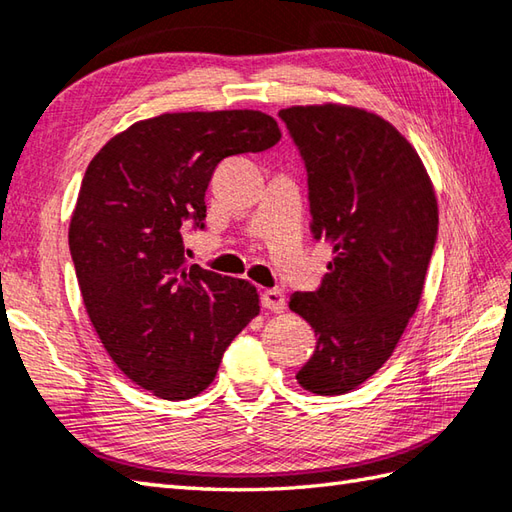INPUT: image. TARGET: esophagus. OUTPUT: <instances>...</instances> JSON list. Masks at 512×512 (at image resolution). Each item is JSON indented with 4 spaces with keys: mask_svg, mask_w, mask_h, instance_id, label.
Segmentation results:
<instances>
[{
    "mask_svg": "<svg viewBox=\"0 0 512 512\" xmlns=\"http://www.w3.org/2000/svg\"><path fill=\"white\" fill-rule=\"evenodd\" d=\"M262 308L268 312H284L286 310V297L284 292L277 288H270L262 292Z\"/></svg>",
    "mask_w": 512,
    "mask_h": 512,
    "instance_id": "1",
    "label": "esophagus"
}]
</instances>
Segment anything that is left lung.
I'll use <instances>...</instances> for the list:
<instances>
[{
    "instance_id": "obj_1",
    "label": "left lung",
    "mask_w": 512,
    "mask_h": 512,
    "mask_svg": "<svg viewBox=\"0 0 512 512\" xmlns=\"http://www.w3.org/2000/svg\"><path fill=\"white\" fill-rule=\"evenodd\" d=\"M308 173L312 237L334 246L321 286L295 292L317 347L303 389L341 396L374 376L416 312L438 239V202L420 156L383 118L345 105L281 110Z\"/></svg>"
}]
</instances>
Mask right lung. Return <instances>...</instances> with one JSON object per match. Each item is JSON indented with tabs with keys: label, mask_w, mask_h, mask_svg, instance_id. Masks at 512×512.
<instances>
[{
	"label": "right lung",
	"mask_w": 512,
	"mask_h": 512,
	"mask_svg": "<svg viewBox=\"0 0 512 512\" xmlns=\"http://www.w3.org/2000/svg\"><path fill=\"white\" fill-rule=\"evenodd\" d=\"M279 138L275 118L255 110L162 114L114 136L85 171L68 233L85 310L118 369L158 398L209 387L259 314L246 279L189 266L182 233L204 228L220 160Z\"/></svg>",
	"instance_id": "1"
}]
</instances>
